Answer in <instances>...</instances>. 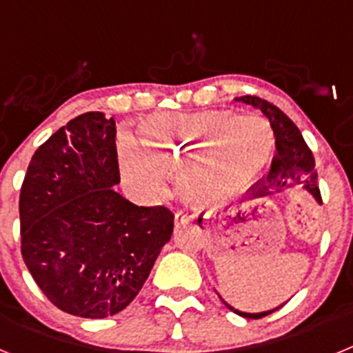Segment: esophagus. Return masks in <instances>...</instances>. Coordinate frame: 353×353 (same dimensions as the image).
I'll use <instances>...</instances> for the list:
<instances>
[{"instance_id": "34e87169", "label": "esophagus", "mask_w": 353, "mask_h": 353, "mask_svg": "<svg viewBox=\"0 0 353 353\" xmlns=\"http://www.w3.org/2000/svg\"><path fill=\"white\" fill-rule=\"evenodd\" d=\"M174 219H176V223H182V224H189L194 221V215L191 214V212L187 210H179L176 212V215H174Z\"/></svg>"}]
</instances>
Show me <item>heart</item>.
<instances>
[{"instance_id": "obj_1", "label": "heart", "mask_w": 353, "mask_h": 353, "mask_svg": "<svg viewBox=\"0 0 353 353\" xmlns=\"http://www.w3.org/2000/svg\"><path fill=\"white\" fill-rule=\"evenodd\" d=\"M274 132L263 118L226 111L157 118L141 127V145L199 205L224 203L269 166Z\"/></svg>"}]
</instances>
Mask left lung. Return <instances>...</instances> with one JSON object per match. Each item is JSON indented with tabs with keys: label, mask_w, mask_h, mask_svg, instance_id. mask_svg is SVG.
Segmentation results:
<instances>
[{
	"label": "left lung",
	"mask_w": 353,
	"mask_h": 353,
	"mask_svg": "<svg viewBox=\"0 0 353 353\" xmlns=\"http://www.w3.org/2000/svg\"><path fill=\"white\" fill-rule=\"evenodd\" d=\"M236 102H242V104L252 105L254 109H260L265 117L269 118L270 127L274 130V138H276V155L272 159V166H270L269 174H267V180L265 183H261L258 187V192H254L252 199L260 198H269L270 194H274L276 191H283V189H288L292 185H299V183H304V189L316 199L318 203L322 205V196H320V189H318V174L314 170V157L311 154L310 146L305 145L304 138H302L301 130L297 129V125L283 113L281 109L277 105L270 104V102L263 101L260 97L254 95H245V97H236ZM203 219L199 217L198 224L201 226ZM221 297V295H219ZM221 301L224 302L228 310H232L233 313H236L239 316L244 318H263L267 314L274 313L279 307H283L285 304H281L279 307H274L269 311H261V313H244V311L235 310L233 305L228 304L223 297Z\"/></svg>",
	"instance_id": "obj_1"
}]
</instances>
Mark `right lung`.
<instances>
[{
	"label": "right lung",
	"mask_w": 353,
	"mask_h": 353,
	"mask_svg": "<svg viewBox=\"0 0 353 353\" xmlns=\"http://www.w3.org/2000/svg\"><path fill=\"white\" fill-rule=\"evenodd\" d=\"M117 123L90 111L33 154L21 187V252L43 295L81 318L125 310L170 242L174 215L138 207L120 183Z\"/></svg>",
	"instance_id": "obj_1"
}]
</instances>
